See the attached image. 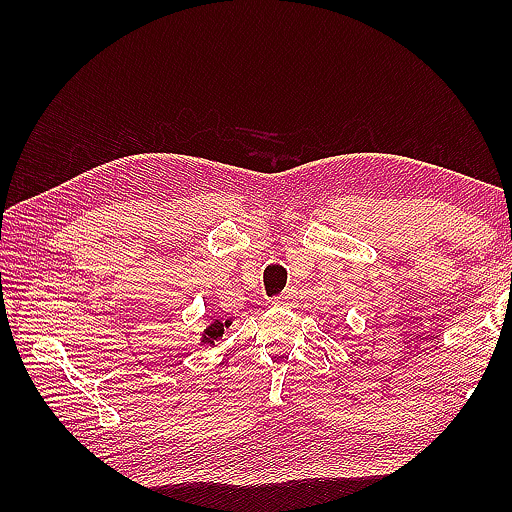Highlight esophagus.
<instances>
[{"instance_id":"1","label":"esophagus","mask_w":512,"mask_h":512,"mask_svg":"<svg viewBox=\"0 0 512 512\" xmlns=\"http://www.w3.org/2000/svg\"><path fill=\"white\" fill-rule=\"evenodd\" d=\"M275 303H277V306L292 308V306H295V303H297V292H295V290H288V292H284V295H281V297H277Z\"/></svg>"}]
</instances>
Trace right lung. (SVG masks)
<instances>
[{
	"label": "right lung",
	"instance_id": "1",
	"mask_svg": "<svg viewBox=\"0 0 512 512\" xmlns=\"http://www.w3.org/2000/svg\"><path fill=\"white\" fill-rule=\"evenodd\" d=\"M231 323H233L231 319L226 321L215 319L211 325H206L204 332L200 334V345H215V341H220L224 336V330L231 328Z\"/></svg>",
	"mask_w": 512,
	"mask_h": 512
}]
</instances>
